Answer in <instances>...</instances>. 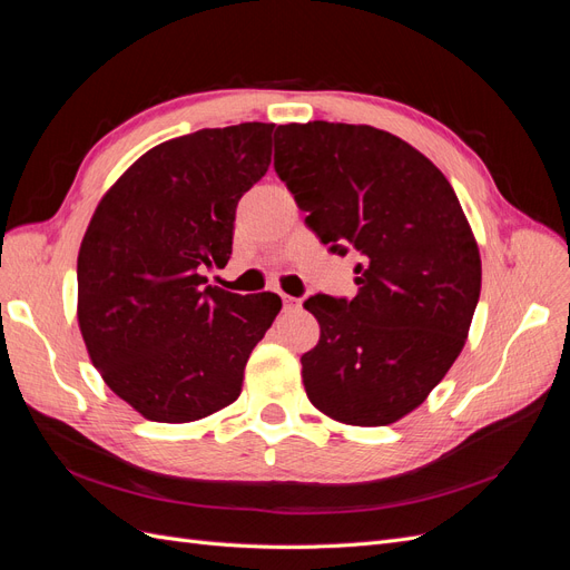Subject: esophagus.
Here are the masks:
<instances>
[{"label":"esophagus","instance_id":"esophagus-1","mask_svg":"<svg viewBox=\"0 0 570 570\" xmlns=\"http://www.w3.org/2000/svg\"><path fill=\"white\" fill-rule=\"evenodd\" d=\"M283 306H285V312H297V308L302 306V299L283 295Z\"/></svg>","mask_w":570,"mask_h":570}]
</instances>
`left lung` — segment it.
Segmentation results:
<instances>
[{"label": "left lung", "mask_w": 570, "mask_h": 570, "mask_svg": "<svg viewBox=\"0 0 570 570\" xmlns=\"http://www.w3.org/2000/svg\"><path fill=\"white\" fill-rule=\"evenodd\" d=\"M273 166L321 243L358 254L356 297L304 302L321 325L302 356L306 396L340 423L400 421L452 368L480 297L456 193L419 149L371 126H278Z\"/></svg>", "instance_id": "1"}]
</instances>
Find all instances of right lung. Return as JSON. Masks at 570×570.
Returning <instances> with one entry per match:
<instances>
[{
  "instance_id": "add662e5",
  "label": "right lung",
  "mask_w": 570,
  "mask_h": 570,
  "mask_svg": "<svg viewBox=\"0 0 570 570\" xmlns=\"http://www.w3.org/2000/svg\"><path fill=\"white\" fill-rule=\"evenodd\" d=\"M273 124L204 128L142 154L109 193L78 252V323L105 383L157 423L233 404L273 292L235 295L202 268L233 254L237 202L271 166Z\"/></svg>"
}]
</instances>
